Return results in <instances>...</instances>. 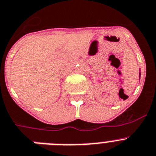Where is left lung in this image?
<instances>
[{"instance_id": "obj_1", "label": "left lung", "mask_w": 156, "mask_h": 156, "mask_svg": "<svg viewBox=\"0 0 156 156\" xmlns=\"http://www.w3.org/2000/svg\"><path fill=\"white\" fill-rule=\"evenodd\" d=\"M139 76H140V75H139Z\"/></svg>"}]
</instances>
